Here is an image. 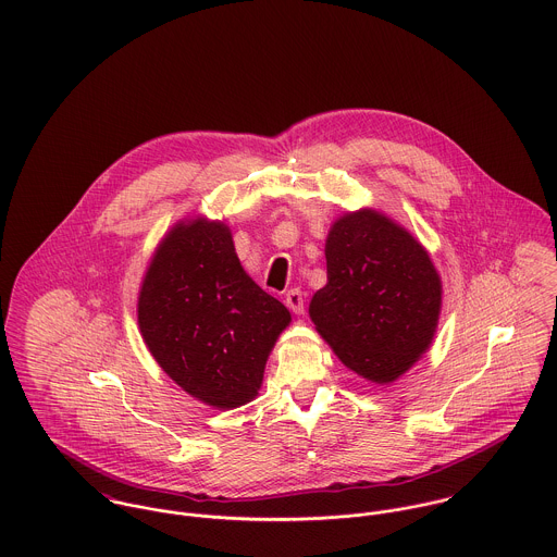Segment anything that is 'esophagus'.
Returning <instances> with one entry per match:
<instances>
[{
  "label": "esophagus",
  "mask_w": 557,
  "mask_h": 557,
  "mask_svg": "<svg viewBox=\"0 0 557 557\" xmlns=\"http://www.w3.org/2000/svg\"><path fill=\"white\" fill-rule=\"evenodd\" d=\"M285 305L289 307V311H294L296 315H302L305 313V296L300 289H289L285 294Z\"/></svg>",
  "instance_id": "esophagus-1"
}]
</instances>
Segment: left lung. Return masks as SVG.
Wrapping results in <instances>:
<instances>
[{"label": "left lung", "instance_id": "8db88e82", "mask_svg": "<svg viewBox=\"0 0 557 557\" xmlns=\"http://www.w3.org/2000/svg\"><path fill=\"white\" fill-rule=\"evenodd\" d=\"M327 283L309 315L338 360L391 384L429 349L442 281L424 246L377 210L347 212L325 239Z\"/></svg>", "mask_w": 557, "mask_h": 557}]
</instances>
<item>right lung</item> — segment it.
<instances>
[{
	"mask_svg": "<svg viewBox=\"0 0 557 557\" xmlns=\"http://www.w3.org/2000/svg\"><path fill=\"white\" fill-rule=\"evenodd\" d=\"M137 318L160 369L216 409L257 397L268 356L292 321L244 272L230 227L208 219L180 221L162 238Z\"/></svg>",
	"mask_w": 557,
	"mask_h": 557,
	"instance_id": "add662e5",
	"label": "right lung"
}]
</instances>
